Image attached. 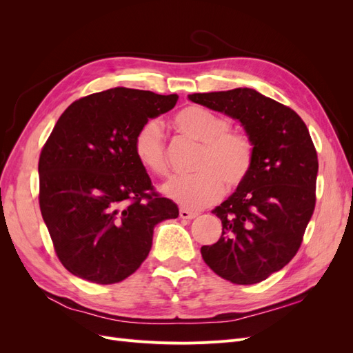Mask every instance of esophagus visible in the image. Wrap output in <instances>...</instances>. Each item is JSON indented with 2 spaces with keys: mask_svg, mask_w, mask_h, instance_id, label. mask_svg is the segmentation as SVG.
<instances>
[{
  "mask_svg": "<svg viewBox=\"0 0 353 353\" xmlns=\"http://www.w3.org/2000/svg\"><path fill=\"white\" fill-rule=\"evenodd\" d=\"M197 215H199L197 212L188 210V209H181V210H179V216L183 218V219H194Z\"/></svg>",
  "mask_w": 353,
  "mask_h": 353,
  "instance_id": "1",
  "label": "esophagus"
}]
</instances>
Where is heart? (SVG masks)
I'll return each instance as SVG.
<instances>
[{"label": "heart", "mask_w": 353, "mask_h": 353, "mask_svg": "<svg viewBox=\"0 0 353 353\" xmlns=\"http://www.w3.org/2000/svg\"><path fill=\"white\" fill-rule=\"evenodd\" d=\"M175 130L200 144L193 170L197 174L175 178L163 193L188 209H201L219 200L223 190H236L248 181L256 156L252 135L231 128V121L203 105H187L174 116ZM134 153L156 176L169 174L165 132L159 119H147L134 135Z\"/></svg>", "instance_id": "b5f03b06"}]
</instances>
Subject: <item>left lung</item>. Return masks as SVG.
<instances>
[{
    "label": "left lung",
    "mask_w": 353,
    "mask_h": 353,
    "mask_svg": "<svg viewBox=\"0 0 353 353\" xmlns=\"http://www.w3.org/2000/svg\"><path fill=\"white\" fill-rule=\"evenodd\" d=\"M188 99L239 119L256 145L245 183L212 213L221 239L203 245L209 268L234 284H256L290 262L315 209L318 156L302 117L250 88Z\"/></svg>",
    "instance_id": "left-lung-1"
}]
</instances>
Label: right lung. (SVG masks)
<instances>
[{"label": "right lung", "mask_w": 353, "mask_h": 353, "mask_svg": "<svg viewBox=\"0 0 353 353\" xmlns=\"http://www.w3.org/2000/svg\"><path fill=\"white\" fill-rule=\"evenodd\" d=\"M176 101V94L112 88L73 101L52 128L39 154V209L73 275L125 280L145 261L157 223L178 218L134 153L140 125Z\"/></svg>", "instance_id": "right-lung-1"}]
</instances>
